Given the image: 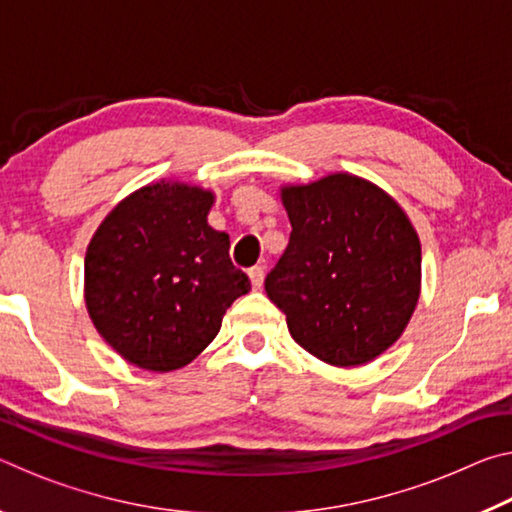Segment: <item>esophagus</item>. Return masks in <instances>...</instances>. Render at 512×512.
I'll list each match as a JSON object with an SVG mask.
<instances>
[{
	"mask_svg": "<svg viewBox=\"0 0 512 512\" xmlns=\"http://www.w3.org/2000/svg\"><path fill=\"white\" fill-rule=\"evenodd\" d=\"M248 277H250V284H253V289H262V284H264V268L262 266L250 268Z\"/></svg>",
	"mask_w": 512,
	"mask_h": 512,
	"instance_id": "1",
	"label": "esophagus"
}]
</instances>
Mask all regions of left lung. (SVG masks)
<instances>
[{
  "label": "left lung",
  "mask_w": 512,
  "mask_h": 512,
  "mask_svg": "<svg viewBox=\"0 0 512 512\" xmlns=\"http://www.w3.org/2000/svg\"><path fill=\"white\" fill-rule=\"evenodd\" d=\"M280 196L291 237L264 287L293 341L329 366L377 359L420 298L422 250L409 216L352 173L287 185Z\"/></svg>",
  "instance_id": "left-lung-1"
}]
</instances>
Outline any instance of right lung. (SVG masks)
<instances>
[{"instance_id": "1", "label": "right lung", "mask_w": 512, "mask_h": 512, "mask_svg": "<svg viewBox=\"0 0 512 512\" xmlns=\"http://www.w3.org/2000/svg\"><path fill=\"white\" fill-rule=\"evenodd\" d=\"M214 194L151 183L126 196L85 253V305L97 332L151 372L187 366L219 334L250 280L230 262V237L207 225Z\"/></svg>"}]
</instances>
